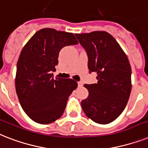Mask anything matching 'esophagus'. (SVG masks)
I'll return each instance as SVG.
<instances>
[{
	"mask_svg": "<svg viewBox=\"0 0 148 148\" xmlns=\"http://www.w3.org/2000/svg\"><path fill=\"white\" fill-rule=\"evenodd\" d=\"M77 84L79 87H81V86H83V82L82 81H78Z\"/></svg>",
	"mask_w": 148,
	"mask_h": 148,
	"instance_id": "34e87169",
	"label": "esophagus"
}]
</instances>
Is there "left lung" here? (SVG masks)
<instances>
[{
    "label": "left lung",
    "instance_id": "left-lung-1",
    "mask_svg": "<svg viewBox=\"0 0 148 148\" xmlns=\"http://www.w3.org/2000/svg\"><path fill=\"white\" fill-rule=\"evenodd\" d=\"M86 51L89 72L97 74V84H85L87 98L81 101L86 116L99 124L113 122L122 114L132 90L128 58L111 35L104 31L75 34Z\"/></svg>",
    "mask_w": 148,
    "mask_h": 148
}]
</instances>
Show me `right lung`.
Instances as JSON below:
<instances>
[{
  "mask_svg": "<svg viewBox=\"0 0 148 148\" xmlns=\"http://www.w3.org/2000/svg\"><path fill=\"white\" fill-rule=\"evenodd\" d=\"M73 33L45 28L23 47L16 65V91L23 111L39 124H49L62 116L69 96L77 86L72 79L52 77L61 49L77 45Z\"/></svg>",
  "mask_w": 148,
  "mask_h": 148,
  "instance_id": "add662e5",
  "label": "right lung"
}]
</instances>
